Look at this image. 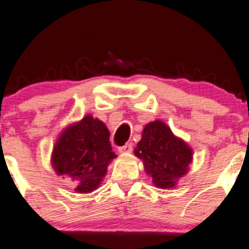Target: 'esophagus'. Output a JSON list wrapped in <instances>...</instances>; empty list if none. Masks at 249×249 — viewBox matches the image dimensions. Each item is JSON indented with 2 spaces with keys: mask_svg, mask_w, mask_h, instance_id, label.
<instances>
[{
  "mask_svg": "<svg viewBox=\"0 0 249 249\" xmlns=\"http://www.w3.org/2000/svg\"><path fill=\"white\" fill-rule=\"evenodd\" d=\"M132 148H133L132 143H126L124 145H122V147L118 148V152H120V153H129L132 150Z\"/></svg>",
  "mask_w": 249,
  "mask_h": 249,
  "instance_id": "esophagus-1",
  "label": "esophagus"
}]
</instances>
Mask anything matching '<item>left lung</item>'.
I'll return each mask as SVG.
<instances>
[{
    "instance_id": "left-lung-1",
    "label": "left lung",
    "mask_w": 249,
    "mask_h": 249,
    "mask_svg": "<svg viewBox=\"0 0 249 249\" xmlns=\"http://www.w3.org/2000/svg\"><path fill=\"white\" fill-rule=\"evenodd\" d=\"M134 154L143 160L153 184L160 189L174 188L178 180L188 173L193 160L191 148L158 120L145 124Z\"/></svg>"
}]
</instances>
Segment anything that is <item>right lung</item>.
<instances>
[{"label":"right lung","instance_id":"add662e5","mask_svg":"<svg viewBox=\"0 0 249 249\" xmlns=\"http://www.w3.org/2000/svg\"><path fill=\"white\" fill-rule=\"evenodd\" d=\"M113 158L116 154L106 124L88 115L61 132L54 145L52 165L58 175L76 180L75 191L84 194L99 188Z\"/></svg>","mask_w":249,"mask_h":249}]
</instances>
